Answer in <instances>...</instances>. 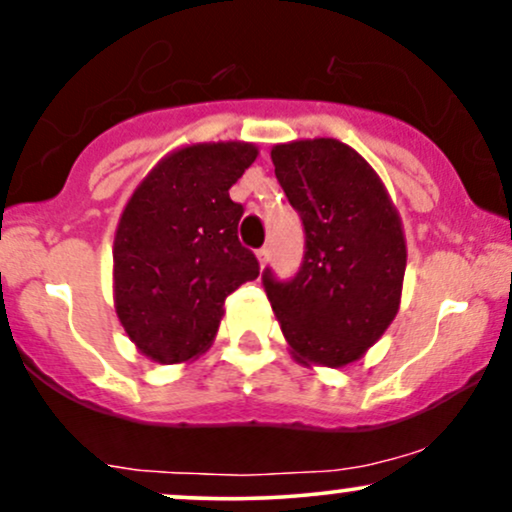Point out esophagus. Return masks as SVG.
I'll return each instance as SVG.
<instances>
[{"mask_svg": "<svg viewBox=\"0 0 512 512\" xmlns=\"http://www.w3.org/2000/svg\"><path fill=\"white\" fill-rule=\"evenodd\" d=\"M257 260H260V264L264 267V264L269 262V248H260V250H257Z\"/></svg>", "mask_w": 512, "mask_h": 512, "instance_id": "1", "label": "esophagus"}]
</instances>
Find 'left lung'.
<instances>
[{
  "instance_id": "1",
  "label": "left lung",
  "mask_w": 512,
  "mask_h": 512,
  "mask_svg": "<svg viewBox=\"0 0 512 512\" xmlns=\"http://www.w3.org/2000/svg\"><path fill=\"white\" fill-rule=\"evenodd\" d=\"M274 173L303 221L291 279L262 272L286 342L301 363L339 368L366 354L395 320L407 245L375 170L337 139L279 144Z\"/></svg>"
}]
</instances>
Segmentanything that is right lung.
<instances>
[{
    "label": "right lung",
    "instance_id": "obj_1",
    "mask_svg": "<svg viewBox=\"0 0 512 512\" xmlns=\"http://www.w3.org/2000/svg\"><path fill=\"white\" fill-rule=\"evenodd\" d=\"M257 158L243 142L195 144L163 158L134 190L115 233V310L158 363L209 349L223 303L260 276L238 240L243 204L228 190Z\"/></svg>",
    "mask_w": 512,
    "mask_h": 512
}]
</instances>
